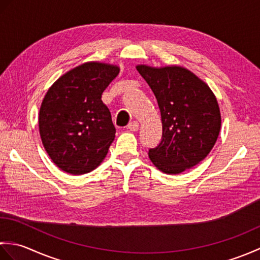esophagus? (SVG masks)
Masks as SVG:
<instances>
[{"mask_svg": "<svg viewBox=\"0 0 260 260\" xmlns=\"http://www.w3.org/2000/svg\"><path fill=\"white\" fill-rule=\"evenodd\" d=\"M127 128H128L132 132H136V131H139V128H140V124L137 123V121H132V123H129L128 126H127Z\"/></svg>", "mask_w": 260, "mask_h": 260, "instance_id": "esophagus-1", "label": "esophagus"}]
</instances>
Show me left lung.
I'll return each instance as SVG.
<instances>
[{"label":"left lung","instance_id":"8db88e82","mask_svg":"<svg viewBox=\"0 0 260 260\" xmlns=\"http://www.w3.org/2000/svg\"><path fill=\"white\" fill-rule=\"evenodd\" d=\"M155 95L162 119V141L148 151L155 167L180 174L207 157L221 128L214 93L194 74L180 66H136Z\"/></svg>","mask_w":260,"mask_h":260}]
</instances>
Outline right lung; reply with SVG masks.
I'll use <instances>...</instances> for the list:
<instances>
[{
	"label": "right lung",
	"mask_w": 260,
	"mask_h": 260,
	"mask_svg": "<svg viewBox=\"0 0 260 260\" xmlns=\"http://www.w3.org/2000/svg\"><path fill=\"white\" fill-rule=\"evenodd\" d=\"M118 74V66L85 62L48 89L39 112V132L48 155L63 172L89 173L106 157L116 129L102 93Z\"/></svg>",
	"instance_id": "1"
}]
</instances>
